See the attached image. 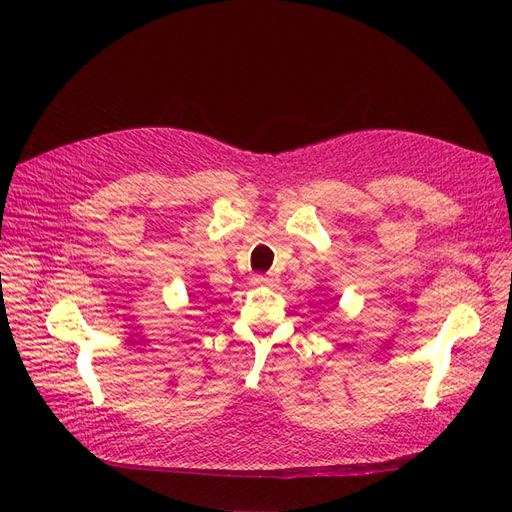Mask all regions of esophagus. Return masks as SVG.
<instances>
[{"label":"esophagus","instance_id":"esophagus-1","mask_svg":"<svg viewBox=\"0 0 512 512\" xmlns=\"http://www.w3.org/2000/svg\"><path fill=\"white\" fill-rule=\"evenodd\" d=\"M275 277H269V275H254L252 277V284L254 286H275Z\"/></svg>","mask_w":512,"mask_h":512}]
</instances>
